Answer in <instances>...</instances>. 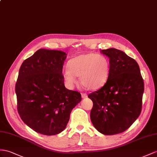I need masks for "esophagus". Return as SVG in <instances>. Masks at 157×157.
I'll return each mask as SVG.
<instances>
[{
	"label": "esophagus",
	"mask_w": 157,
	"mask_h": 157,
	"mask_svg": "<svg viewBox=\"0 0 157 157\" xmlns=\"http://www.w3.org/2000/svg\"><path fill=\"white\" fill-rule=\"evenodd\" d=\"M87 95L86 94H84V93H82V98H87Z\"/></svg>",
	"instance_id": "obj_1"
}]
</instances>
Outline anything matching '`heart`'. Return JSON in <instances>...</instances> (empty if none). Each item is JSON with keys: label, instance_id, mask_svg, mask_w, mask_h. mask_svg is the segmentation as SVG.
Listing matches in <instances>:
<instances>
[{"label": "heart", "instance_id": "b5f03b06", "mask_svg": "<svg viewBox=\"0 0 157 157\" xmlns=\"http://www.w3.org/2000/svg\"><path fill=\"white\" fill-rule=\"evenodd\" d=\"M67 68L63 71V78L67 86L74 87L77 83L75 76L79 77L82 85L90 90H98L107 81L109 74V63L101 55L83 54L71 59Z\"/></svg>", "mask_w": 157, "mask_h": 157}]
</instances>
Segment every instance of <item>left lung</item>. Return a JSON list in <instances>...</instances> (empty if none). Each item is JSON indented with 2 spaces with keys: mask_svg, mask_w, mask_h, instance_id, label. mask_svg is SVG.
Segmentation results:
<instances>
[{
  "mask_svg": "<svg viewBox=\"0 0 157 157\" xmlns=\"http://www.w3.org/2000/svg\"><path fill=\"white\" fill-rule=\"evenodd\" d=\"M109 58V74L101 89L91 93L90 118L99 132L106 135L121 133L131 127L142 109L144 82L134 59L115 48L102 50Z\"/></svg>",
  "mask_w": 157,
  "mask_h": 157,
  "instance_id": "1",
  "label": "left lung"
}]
</instances>
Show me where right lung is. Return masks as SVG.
I'll use <instances>...</instances> for the list:
<instances>
[{"mask_svg":"<svg viewBox=\"0 0 157 157\" xmlns=\"http://www.w3.org/2000/svg\"><path fill=\"white\" fill-rule=\"evenodd\" d=\"M66 54L40 49L23 62L15 86L17 109L26 125L44 135L65 129L71 110L82 96L64 86L62 68Z\"/></svg>","mask_w":157,"mask_h":157,"instance_id":"obj_1","label":"right lung"}]
</instances>
